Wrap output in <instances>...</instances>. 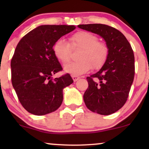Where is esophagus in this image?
Segmentation results:
<instances>
[{
  "instance_id": "1",
  "label": "esophagus",
  "mask_w": 149,
  "mask_h": 149,
  "mask_svg": "<svg viewBox=\"0 0 149 149\" xmlns=\"http://www.w3.org/2000/svg\"><path fill=\"white\" fill-rule=\"evenodd\" d=\"M72 79H73V81H78L79 79H80V77H78V76H75V75H72Z\"/></svg>"
}]
</instances>
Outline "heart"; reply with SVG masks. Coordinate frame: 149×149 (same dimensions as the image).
I'll use <instances>...</instances> for the list:
<instances>
[{"label":"heart","instance_id":"b5f03b06","mask_svg":"<svg viewBox=\"0 0 149 149\" xmlns=\"http://www.w3.org/2000/svg\"><path fill=\"white\" fill-rule=\"evenodd\" d=\"M80 49L77 62H71L64 67L66 72L72 75L86 73L91 68L99 70L104 66L109 56V47L104 41L99 40L95 34L87 31H79L69 38V42L59 38L53 45L54 56L62 64L70 60L72 49Z\"/></svg>","mask_w":149,"mask_h":149}]
</instances>
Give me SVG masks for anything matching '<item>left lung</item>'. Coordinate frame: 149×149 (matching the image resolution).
<instances>
[{
  "mask_svg": "<svg viewBox=\"0 0 149 149\" xmlns=\"http://www.w3.org/2000/svg\"><path fill=\"white\" fill-rule=\"evenodd\" d=\"M78 27L99 34L109 47L104 66L87 77L89 86L83 99L91 111L111 115L123 107L129 95L135 74L133 49L125 36L111 26L90 24H81Z\"/></svg>",
  "mask_w": 149,
  "mask_h": 149,
  "instance_id": "8db88e82",
  "label": "left lung"
}]
</instances>
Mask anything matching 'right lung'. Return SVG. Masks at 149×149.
Instances as JSON below:
<instances>
[{
	"mask_svg": "<svg viewBox=\"0 0 149 149\" xmlns=\"http://www.w3.org/2000/svg\"><path fill=\"white\" fill-rule=\"evenodd\" d=\"M74 29V26H40L18 42L11 61V82L20 103L29 113L44 115L62 104L63 89L73 80L68 73L52 77L62 70L52 48L57 40Z\"/></svg>",
	"mask_w": 149,
	"mask_h": 149,
	"instance_id": "1",
	"label": "right lung"
}]
</instances>
